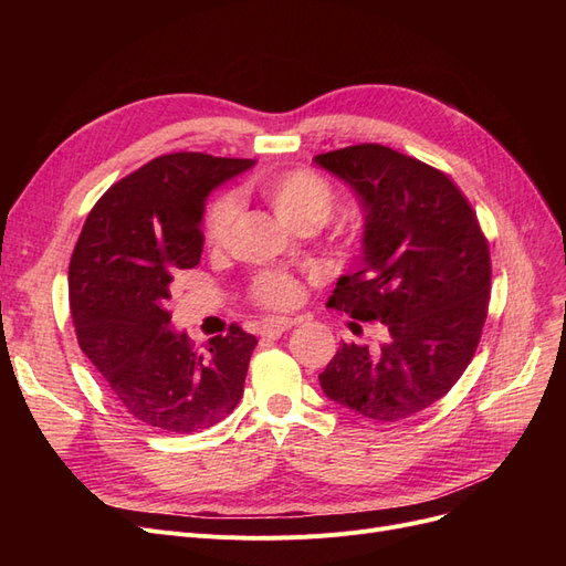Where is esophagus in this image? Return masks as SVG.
I'll return each mask as SVG.
<instances>
[{
  "label": "esophagus",
  "mask_w": 566,
  "mask_h": 566,
  "mask_svg": "<svg viewBox=\"0 0 566 566\" xmlns=\"http://www.w3.org/2000/svg\"><path fill=\"white\" fill-rule=\"evenodd\" d=\"M287 328H293V321L290 318H269L260 325V335L269 339H279Z\"/></svg>",
  "instance_id": "esophagus-1"
}]
</instances>
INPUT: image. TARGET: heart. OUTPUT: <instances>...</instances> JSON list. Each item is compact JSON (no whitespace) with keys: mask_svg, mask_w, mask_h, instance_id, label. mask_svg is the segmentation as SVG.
Instances as JSON below:
<instances>
[{"mask_svg":"<svg viewBox=\"0 0 566 566\" xmlns=\"http://www.w3.org/2000/svg\"><path fill=\"white\" fill-rule=\"evenodd\" d=\"M252 191L260 196L271 212L285 227L300 233H312L331 219L337 193L333 184L312 167H290L276 172H262L250 181ZM235 221V202L229 196L214 198L202 212V243L210 252L229 248ZM345 241L354 235L342 233ZM252 300L266 310H287L300 300V283L283 271H264L250 285Z\"/></svg>","mask_w":566,"mask_h":566,"instance_id":"obj_1","label":"heart"}]
</instances>
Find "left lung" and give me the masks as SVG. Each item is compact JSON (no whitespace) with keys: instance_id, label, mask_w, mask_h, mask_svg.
<instances>
[{"instance_id":"left-lung-1","label":"left lung","mask_w":566,"mask_h":566,"mask_svg":"<svg viewBox=\"0 0 566 566\" xmlns=\"http://www.w3.org/2000/svg\"><path fill=\"white\" fill-rule=\"evenodd\" d=\"M314 160L366 210L364 269L337 281L328 306L391 335L378 354L342 342L321 387L356 416L406 420L447 397L472 361L489 314V241L453 179L413 156L356 144Z\"/></svg>"}]
</instances>
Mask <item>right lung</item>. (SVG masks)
Instances as JSON below:
<instances>
[{"label": "right lung", "instance_id": "add662e5", "mask_svg": "<svg viewBox=\"0 0 566 566\" xmlns=\"http://www.w3.org/2000/svg\"><path fill=\"white\" fill-rule=\"evenodd\" d=\"M252 163L193 150L153 158L96 200L73 250L80 349L119 406L160 432L208 430L243 397L256 337L231 325L200 349L169 328L165 300L177 273L200 264L205 198Z\"/></svg>", "mask_w": 566, "mask_h": 566}]
</instances>
